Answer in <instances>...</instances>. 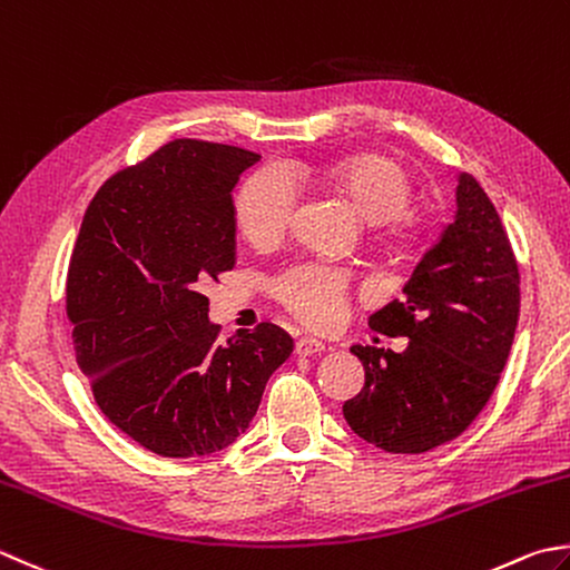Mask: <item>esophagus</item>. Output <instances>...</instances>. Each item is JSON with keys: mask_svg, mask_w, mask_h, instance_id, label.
Instances as JSON below:
<instances>
[{"mask_svg": "<svg viewBox=\"0 0 570 570\" xmlns=\"http://www.w3.org/2000/svg\"><path fill=\"white\" fill-rule=\"evenodd\" d=\"M323 348H326V343L314 338V336H301L296 341V353L298 355H314V353H321Z\"/></svg>", "mask_w": 570, "mask_h": 570, "instance_id": "obj_1", "label": "esophagus"}]
</instances>
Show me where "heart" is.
<instances>
[{
	"mask_svg": "<svg viewBox=\"0 0 570 570\" xmlns=\"http://www.w3.org/2000/svg\"><path fill=\"white\" fill-rule=\"evenodd\" d=\"M298 177H316L338 189L367 219L390 227H410L407 203L412 185L407 173L383 155L361 153L321 167H296ZM298 205V185L282 165H266L244 180L234 217L244 237L272 244L292 225ZM274 296L308 326L338 323L351 296V274L326 262H301L274 278Z\"/></svg>",
	"mask_w": 570,
	"mask_h": 570,
	"instance_id": "heart-1",
	"label": "heart"
}]
</instances>
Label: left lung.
<instances>
[{
  "instance_id": "obj_1",
  "label": "left lung",
  "mask_w": 570,
  "mask_h": 570,
  "mask_svg": "<svg viewBox=\"0 0 570 570\" xmlns=\"http://www.w3.org/2000/svg\"><path fill=\"white\" fill-rule=\"evenodd\" d=\"M371 328L407 336L403 353L353 345L365 385L343 417L365 442L422 454L472 425L504 371L519 321V264L499 212L472 175L456 215Z\"/></svg>"
}]
</instances>
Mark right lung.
<instances>
[{"label":"right lung","mask_w":570,"mask_h":570,"mask_svg":"<svg viewBox=\"0 0 570 570\" xmlns=\"http://www.w3.org/2000/svg\"><path fill=\"white\" fill-rule=\"evenodd\" d=\"M259 155L180 138L100 185L66 276L76 363L100 412L160 456L227 448L294 338L264 321L219 343L203 286L237 262L232 189Z\"/></svg>","instance_id":"obj_1"}]
</instances>
